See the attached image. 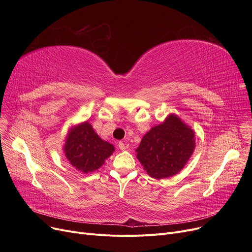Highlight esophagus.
Returning <instances> with one entry per match:
<instances>
[{
	"label": "esophagus",
	"instance_id": "esophagus-1",
	"mask_svg": "<svg viewBox=\"0 0 252 252\" xmlns=\"http://www.w3.org/2000/svg\"><path fill=\"white\" fill-rule=\"evenodd\" d=\"M118 148L121 149L122 151H124V150H126V145L124 143V142H118Z\"/></svg>",
	"mask_w": 252,
	"mask_h": 252
}]
</instances>
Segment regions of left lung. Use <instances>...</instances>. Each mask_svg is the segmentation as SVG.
Wrapping results in <instances>:
<instances>
[{"instance_id":"1","label":"left lung","mask_w":252,"mask_h":252,"mask_svg":"<svg viewBox=\"0 0 252 252\" xmlns=\"http://www.w3.org/2000/svg\"><path fill=\"white\" fill-rule=\"evenodd\" d=\"M195 147L194 131L176 115L152 127L141 141L137 158L147 174L165 179L178 174L191 157Z\"/></svg>"}]
</instances>
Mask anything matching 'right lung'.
I'll return each instance as SVG.
<instances>
[{
	"label": "right lung",
	"mask_w": 252,
	"mask_h": 252,
	"mask_svg": "<svg viewBox=\"0 0 252 252\" xmlns=\"http://www.w3.org/2000/svg\"><path fill=\"white\" fill-rule=\"evenodd\" d=\"M113 151V145L103 141L88 123L74 127L64 146L68 161L85 174L98 169Z\"/></svg>",
	"instance_id": "1"
}]
</instances>
